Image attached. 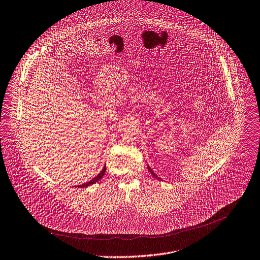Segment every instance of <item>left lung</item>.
Wrapping results in <instances>:
<instances>
[{
  "mask_svg": "<svg viewBox=\"0 0 260 260\" xmlns=\"http://www.w3.org/2000/svg\"><path fill=\"white\" fill-rule=\"evenodd\" d=\"M148 170H149V172H150V173H151V175H152V176H153V177H154V178H157V177H156V175H155V174H154V173H153V172H152V170H151V169H150V168H149V167H148ZM157 179H158V178H157Z\"/></svg>",
  "mask_w": 260,
  "mask_h": 260,
  "instance_id": "1",
  "label": "left lung"
}]
</instances>
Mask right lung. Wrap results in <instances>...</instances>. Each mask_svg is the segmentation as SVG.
<instances>
[{
	"mask_svg": "<svg viewBox=\"0 0 260 260\" xmlns=\"http://www.w3.org/2000/svg\"><path fill=\"white\" fill-rule=\"evenodd\" d=\"M105 172H106V166L104 167V169L102 170V172L96 176V177H94L92 180H90L89 182H87V183H84V184H82V185H79L78 187H80V188H83V187H87V186H89V185H92V184H94V183H96L99 180H101L103 177H104V175H105Z\"/></svg>",
	"mask_w": 260,
	"mask_h": 260,
	"instance_id": "1",
	"label": "right lung"
}]
</instances>
